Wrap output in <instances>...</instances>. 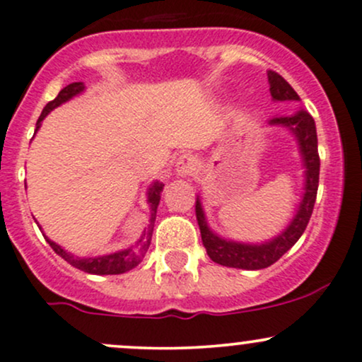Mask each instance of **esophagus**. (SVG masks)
I'll list each match as a JSON object with an SVG mask.
<instances>
[{
    "label": "esophagus",
    "mask_w": 362,
    "mask_h": 362,
    "mask_svg": "<svg viewBox=\"0 0 362 362\" xmlns=\"http://www.w3.org/2000/svg\"><path fill=\"white\" fill-rule=\"evenodd\" d=\"M177 175L178 177H189L197 170V159L192 154H184L177 161Z\"/></svg>",
    "instance_id": "obj_1"
}]
</instances>
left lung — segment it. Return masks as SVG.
Instances as JSON below:
<instances>
[{
	"mask_svg": "<svg viewBox=\"0 0 362 362\" xmlns=\"http://www.w3.org/2000/svg\"><path fill=\"white\" fill-rule=\"evenodd\" d=\"M269 85H271V95L274 102H290L300 100L296 91L291 88L290 83L279 76L277 72L269 71ZM271 127H284L295 135L298 144V152L302 156V165L305 171V184H303L302 201L293 215L291 222L284 230L274 235L272 239L264 243H241L226 239L215 234L210 229L204 216L203 204L199 196L196 197V218L201 230V239L206 248L208 257L215 264L226 265V267L245 269V271H258L272 265L279 260L288 250L300 239L309 223L312 210H314L315 196H317L319 185V152H317V133H315V123L312 116L303 109L290 114V116H274L269 119Z\"/></svg>",
	"mask_w": 362,
	"mask_h": 362,
	"instance_id": "obj_1",
	"label": "left lung"
}]
</instances>
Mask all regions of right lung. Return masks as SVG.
<instances>
[{"label":"right lung","instance_id":"add662e5","mask_svg":"<svg viewBox=\"0 0 362 362\" xmlns=\"http://www.w3.org/2000/svg\"><path fill=\"white\" fill-rule=\"evenodd\" d=\"M83 90H85V85H83L81 81L71 83V85H67L66 88L60 90L59 95H57L52 102H48L47 107H45L43 112H41L40 119H37V123H36V132L40 130L41 121H43L45 117H47L48 114L53 111V109L59 107V105H62L64 102L71 100L72 97L79 95ZM163 187H165V184H161V182H158V180L152 182L151 184L149 191H147V203H149V206H151L149 223H147V227L144 229L142 235L139 238V241H136L135 245H132L130 248L116 251V253H111V255H102V257L85 258V257H74V255L69 253V251L64 250L62 246H59L57 243H53L52 239H48L47 235H45V238H47L48 245L52 246L53 251H55L57 255H60L64 260L69 262L72 267L79 269V271H83V272L97 274V276H109V274H124V272L132 271V269H135L136 265L142 262V258L146 257L147 250H149L152 230H154L156 211H158V204H159V199H161Z\"/></svg>","mask_w":362,"mask_h":362}]
</instances>
